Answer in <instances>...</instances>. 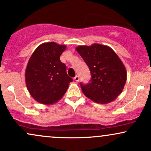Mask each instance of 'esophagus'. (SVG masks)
<instances>
[{"instance_id":"1","label":"esophagus","mask_w":151,"mask_h":151,"mask_svg":"<svg viewBox=\"0 0 151 151\" xmlns=\"http://www.w3.org/2000/svg\"><path fill=\"white\" fill-rule=\"evenodd\" d=\"M74 80H75L76 81H79V76H76V77H74Z\"/></svg>"}]
</instances>
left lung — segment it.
Returning <instances> with one entry per match:
<instances>
[{"label":"left lung","mask_w":151,"mask_h":151,"mask_svg":"<svg viewBox=\"0 0 151 151\" xmlns=\"http://www.w3.org/2000/svg\"><path fill=\"white\" fill-rule=\"evenodd\" d=\"M76 50L91 74L89 83L80 84L84 94L98 104L114 101L122 92L127 78L125 66L119 56L109 46L97 43L78 46Z\"/></svg>","instance_id":"8db88e82"}]
</instances>
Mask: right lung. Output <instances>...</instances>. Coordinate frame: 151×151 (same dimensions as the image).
<instances>
[{"label": "right lung", "instance_id": "add662e5", "mask_svg": "<svg viewBox=\"0 0 151 151\" xmlns=\"http://www.w3.org/2000/svg\"><path fill=\"white\" fill-rule=\"evenodd\" d=\"M66 45L55 42H45L36 48L27 62L25 83L29 93L42 104H53L64 96L72 78L67 75L66 65L60 55Z\"/></svg>", "mask_w": 151, "mask_h": 151}]
</instances>
